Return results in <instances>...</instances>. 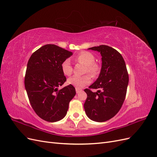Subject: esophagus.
Here are the masks:
<instances>
[{
	"label": "esophagus",
	"instance_id": "obj_1",
	"mask_svg": "<svg viewBox=\"0 0 157 157\" xmlns=\"http://www.w3.org/2000/svg\"><path fill=\"white\" fill-rule=\"evenodd\" d=\"M81 91H82V90H81V89L76 88V92H77V94H78L79 92H81Z\"/></svg>",
	"mask_w": 157,
	"mask_h": 157
}]
</instances>
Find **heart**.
Instances as JSON below:
<instances>
[{
  "label": "heart",
  "instance_id": "1",
  "mask_svg": "<svg viewBox=\"0 0 157 157\" xmlns=\"http://www.w3.org/2000/svg\"><path fill=\"white\" fill-rule=\"evenodd\" d=\"M75 59L78 63L86 65L85 72L88 73L92 77H96L99 73L100 67L98 63H95V56L89 52H82L76 56ZM61 71L66 76H70L73 73V67L69 59L64 60L61 65ZM91 82V77L89 75H86L81 77L73 76L67 80L69 84L77 88H81Z\"/></svg>",
  "mask_w": 157,
  "mask_h": 157
}]
</instances>
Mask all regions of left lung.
<instances>
[{"label":"left lung","mask_w":157,"mask_h":157,"mask_svg":"<svg viewBox=\"0 0 157 157\" xmlns=\"http://www.w3.org/2000/svg\"><path fill=\"white\" fill-rule=\"evenodd\" d=\"M101 56V69L98 78L89 88L98 89L96 93L85 89L87 98L84 108L88 117L96 122L111 119L119 111L125 99L129 81L125 61L115 49L106 45L88 48Z\"/></svg>","instance_id":"1"}]
</instances>
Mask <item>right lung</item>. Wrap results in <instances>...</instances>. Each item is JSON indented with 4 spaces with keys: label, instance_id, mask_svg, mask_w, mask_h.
<instances>
[{
    "label": "right lung",
    "instance_id": "1",
    "mask_svg": "<svg viewBox=\"0 0 157 157\" xmlns=\"http://www.w3.org/2000/svg\"><path fill=\"white\" fill-rule=\"evenodd\" d=\"M72 55L59 46L46 44L35 51L28 61L26 92L33 110L46 121L54 122L63 118L76 94L75 87L70 84L58 90L66 81L61 63Z\"/></svg>",
    "mask_w": 157,
    "mask_h": 157
}]
</instances>
